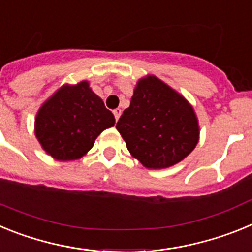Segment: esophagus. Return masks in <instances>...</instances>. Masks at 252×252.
I'll use <instances>...</instances> for the list:
<instances>
[{"label": "esophagus", "mask_w": 252, "mask_h": 252, "mask_svg": "<svg viewBox=\"0 0 252 252\" xmlns=\"http://www.w3.org/2000/svg\"><path fill=\"white\" fill-rule=\"evenodd\" d=\"M113 115H115V119L116 121L120 119V116H121V110L120 108H116V110H113Z\"/></svg>", "instance_id": "esophagus-1"}]
</instances>
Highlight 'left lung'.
I'll return each instance as SVG.
<instances>
[{
  "label": "left lung",
  "mask_w": 252,
  "mask_h": 252,
  "mask_svg": "<svg viewBox=\"0 0 252 252\" xmlns=\"http://www.w3.org/2000/svg\"><path fill=\"white\" fill-rule=\"evenodd\" d=\"M116 128L128 151L148 169L173 166L194 150L199 126L183 95L155 75L137 82Z\"/></svg>",
  "instance_id": "left-lung-1"
}]
</instances>
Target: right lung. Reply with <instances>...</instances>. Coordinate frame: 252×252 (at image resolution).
<instances>
[{
	"instance_id": "add662e5",
	"label": "right lung",
	"mask_w": 252,
	"mask_h": 252,
	"mask_svg": "<svg viewBox=\"0 0 252 252\" xmlns=\"http://www.w3.org/2000/svg\"><path fill=\"white\" fill-rule=\"evenodd\" d=\"M115 125V116L82 81L65 84L37 111L35 136L46 154L68 161L84 157L99 133Z\"/></svg>"
}]
</instances>
